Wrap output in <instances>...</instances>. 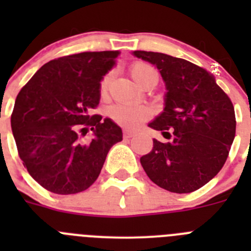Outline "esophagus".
Returning a JSON list of instances; mask_svg holds the SVG:
<instances>
[{"instance_id":"1","label":"esophagus","mask_w":251,"mask_h":251,"mask_svg":"<svg viewBox=\"0 0 251 251\" xmlns=\"http://www.w3.org/2000/svg\"><path fill=\"white\" fill-rule=\"evenodd\" d=\"M123 134H124V138H130V137L134 134V132H133V130H130V129H124Z\"/></svg>"}]
</instances>
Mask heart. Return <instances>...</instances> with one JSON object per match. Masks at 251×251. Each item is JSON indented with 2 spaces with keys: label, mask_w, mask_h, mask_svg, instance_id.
Masks as SVG:
<instances>
[{
  "label": "heart",
  "mask_w": 251,
  "mask_h": 251,
  "mask_svg": "<svg viewBox=\"0 0 251 251\" xmlns=\"http://www.w3.org/2000/svg\"><path fill=\"white\" fill-rule=\"evenodd\" d=\"M130 75L133 79L139 84V85L145 86L146 84L150 81H157L158 80V73L151 64L146 63V61H133L129 66ZM110 77H112V73H108L103 76L99 85V90L101 94H105L108 90V86L110 83ZM110 118L114 122L123 126H128V127H134L141 122L146 121L150 118V110L145 106L133 105V104L127 103H118L113 105L109 109Z\"/></svg>",
  "instance_id": "b5f03b06"
}]
</instances>
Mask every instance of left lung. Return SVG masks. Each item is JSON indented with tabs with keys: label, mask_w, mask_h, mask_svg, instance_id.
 Masks as SVG:
<instances>
[{
	"label": "left lung",
	"mask_w": 251,
	"mask_h": 251,
	"mask_svg": "<svg viewBox=\"0 0 251 251\" xmlns=\"http://www.w3.org/2000/svg\"><path fill=\"white\" fill-rule=\"evenodd\" d=\"M133 54L156 65L165 80V110L148 126L172 138L167 143L153 139L152 151L141 157L142 167L167 191H196L227 159L236 129L234 105L206 69L162 52Z\"/></svg>",
	"instance_id": "1"
}]
</instances>
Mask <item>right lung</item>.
<instances>
[{"label":"right lung","mask_w":251,"mask_h":251,"mask_svg":"<svg viewBox=\"0 0 251 251\" xmlns=\"http://www.w3.org/2000/svg\"><path fill=\"white\" fill-rule=\"evenodd\" d=\"M119 51H85L51 60L17 94L11 128L22 165L39 185L57 195L85 191L97 181L106 154L122 141L110 119L92 114L100 80ZM90 141H84L86 132Z\"/></svg>","instance_id":"1"}]
</instances>
